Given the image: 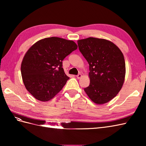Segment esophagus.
I'll use <instances>...</instances> for the list:
<instances>
[{
    "instance_id": "34e87169",
    "label": "esophagus",
    "mask_w": 146,
    "mask_h": 146,
    "mask_svg": "<svg viewBox=\"0 0 146 146\" xmlns=\"http://www.w3.org/2000/svg\"><path fill=\"white\" fill-rule=\"evenodd\" d=\"M82 77V74H78L77 76V78L78 79H80V78Z\"/></svg>"
}]
</instances>
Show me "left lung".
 Returning a JSON list of instances; mask_svg holds the SVG:
<instances>
[{"label":"left lung","mask_w":146,"mask_h":146,"mask_svg":"<svg viewBox=\"0 0 146 146\" xmlns=\"http://www.w3.org/2000/svg\"><path fill=\"white\" fill-rule=\"evenodd\" d=\"M77 42L90 65V84L84 91L96 104L108 102L117 96L125 80L122 52L115 44L105 39L90 37Z\"/></svg>","instance_id":"obj_1"}]
</instances>
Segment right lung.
I'll return each instance as SVG.
<instances>
[{
  "label": "right lung",
  "instance_id": "add662e5",
  "mask_svg": "<svg viewBox=\"0 0 146 146\" xmlns=\"http://www.w3.org/2000/svg\"><path fill=\"white\" fill-rule=\"evenodd\" d=\"M77 47L74 41L58 37L40 39L30 47L21 70L25 88L35 99L48 101L63 89L69 77L62 61Z\"/></svg>",
  "mask_w": 146,
  "mask_h": 146
}]
</instances>
